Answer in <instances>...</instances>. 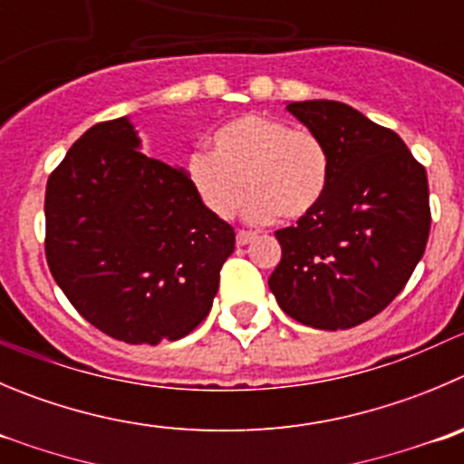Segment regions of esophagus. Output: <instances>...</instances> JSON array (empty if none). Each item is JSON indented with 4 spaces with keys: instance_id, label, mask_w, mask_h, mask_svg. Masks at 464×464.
<instances>
[{
    "instance_id": "34e87169",
    "label": "esophagus",
    "mask_w": 464,
    "mask_h": 464,
    "mask_svg": "<svg viewBox=\"0 0 464 464\" xmlns=\"http://www.w3.org/2000/svg\"><path fill=\"white\" fill-rule=\"evenodd\" d=\"M255 237H257V235H255V232H246V229H239V232H237V244H239V246H248L250 241L255 239Z\"/></svg>"
}]
</instances>
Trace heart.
Returning a JSON list of instances; mask_svg holds the SVG:
<instances>
[{"label": "heart", "mask_w": 464, "mask_h": 464, "mask_svg": "<svg viewBox=\"0 0 464 464\" xmlns=\"http://www.w3.org/2000/svg\"><path fill=\"white\" fill-rule=\"evenodd\" d=\"M187 179L205 209L218 218L237 216L248 188L253 198L246 216L253 223H268L280 214L301 218L324 198L328 154L310 130L248 113L216 131L214 152L188 154Z\"/></svg>", "instance_id": "heart-1"}]
</instances>
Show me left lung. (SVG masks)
Here are the masks:
<instances>
[{
	"instance_id": "8db88e82",
	"label": "left lung",
	"mask_w": 464,
	"mask_h": 464,
	"mask_svg": "<svg viewBox=\"0 0 464 464\" xmlns=\"http://www.w3.org/2000/svg\"><path fill=\"white\" fill-rule=\"evenodd\" d=\"M325 148L328 187L310 214L277 229L268 277L298 324L346 330L385 310L426 250L428 179L399 134L333 100L286 104Z\"/></svg>"
}]
</instances>
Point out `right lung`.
Listing matches in <instances>:
<instances>
[{
	"label": "right lung",
	"instance_id": "1",
	"mask_svg": "<svg viewBox=\"0 0 464 464\" xmlns=\"http://www.w3.org/2000/svg\"><path fill=\"white\" fill-rule=\"evenodd\" d=\"M235 229L187 179L140 152L130 118L97 122L47 179L45 255L74 310L127 343L182 339L205 321Z\"/></svg>",
	"mask_w": 464,
	"mask_h": 464
}]
</instances>
